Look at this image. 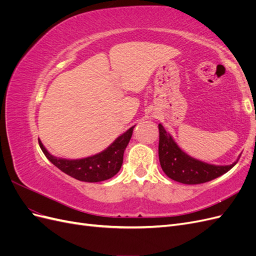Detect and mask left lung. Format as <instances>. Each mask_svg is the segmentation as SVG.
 Returning <instances> with one entry per match:
<instances>
[{
    "instance_id": "obj_1",
    "label": "left lung",
    "mask_w": 256,
    "mask_h": 256,
    "mask_svg": "<svg viewBox=\"0 0 256 256\" xmlns=\"http://www.w3.org/2000/svg\"><path fill=\"white\" fill-rule=\"evenodd\" d=\"M159 161L162 171L171 180L186 184H198L226 174L238 159L230 166H216L192 158L182 150L172 136L159 124Z\"/></svg>"
}]
</instances>
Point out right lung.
I'll use <instances>...</instances> for the list:
<instances>
[{
	"label": "right lung",
	"instance_id": "right-lung-1",
	"mask_svg": "<svg viewBox=\"0 0 256 256\" xmlns=\"http://www.w3.org/2000/svg\"><path fill=\"white\" fill-rule=\"evenodd\" d=\"M134 126L120 134L102 152L82 159H64L54 157L46 150L40 138H38V143H40L44 156L62 172L81 182H98L109 180L118 173L122 164L124 152H125L131 136H132Z\"/></svg>",
	"mask_w": 256,
	"mask_h": 256
}]
</instances>
